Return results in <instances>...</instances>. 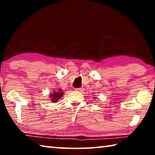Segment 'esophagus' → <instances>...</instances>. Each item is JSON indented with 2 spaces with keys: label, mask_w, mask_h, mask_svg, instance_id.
Returning <instances> with one entry per match:
<instances>
[{
  "label": "esophagus",
  "mask_w": 155,
  "mask_h": 155,
  "mask_svg": "<svg viewBox=\"0 0 155 155\" xmlns=\"http://www.w3.org/2000/svg\"><path fill=\"white\" fill-rule=\"evenodd\" d=\"M75 90L76 91H83V90H84V89L83 88H82V87H80V88H76L75 89Z\"/></svg>",
  "instance_id": "1"
}]
</instances>
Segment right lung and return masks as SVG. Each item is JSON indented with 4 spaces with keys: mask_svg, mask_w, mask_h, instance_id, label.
Returning a JSON list of instances; mask_svg holds the SVG:
<instances>
[{
    "mask_svg": "<svg viewBox=\"0 0 155 155\" xmlns=\"http://www.w3.org/2000/svg\"><path fill=\"white\" fill-rule=\"evenodd\" d=\"M64 96V92L62 91V90L59 89L58 91H53L52 93H51V95H50V98H51V101L53 102V103H57L58 101V100L60 99Z\"/></svg>",
    "mask_w": 155,
    "mask_h": 155,
    "instance_id": "1",
    "label": "right lung"
}]
</instances>
